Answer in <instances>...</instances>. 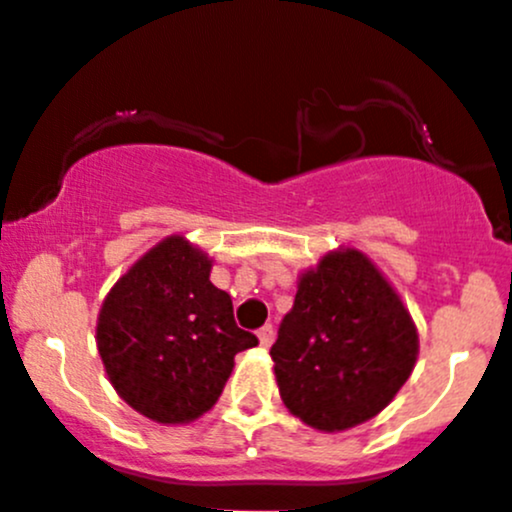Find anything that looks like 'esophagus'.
Segmentation results:
<instances>
[{
	"label": "esophagus",
	"mask_w": 512,
	"mask_h": 512,
	"mask_svg": "<svg viewBox=\"0 0 512 512\" xmlns=\"http://www.w3.org/2000/svg\"><path fill=\"white\" fill-rule=\"evenodd\" d=\"M257 339H260V347H270V344L275 342V329H272V324H265V327L257 332Z\"/></svg>",
	"instance_id": "1"
}]
</instances>
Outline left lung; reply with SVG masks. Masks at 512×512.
Returning a JSON list of instances; mask_svg holds the SVG:
<instances>
[{
	"instance_id": "left-lung-1",
	"label": "left lung",
	"mask_w": 512,
	"mask_h": 512,
	"mask_svg": "<svg viewBox=\"0 0 512 512\" xmlns=\"http://www.w3.org/2000/svg\"><path fill=\"white\" fill-rule=\"evenodd\" d=\"M270 356L289 414L347 431L394 401L416 366L418 332L379 267L339 247L299 275Z\"/></svg>"
}]
</instances>
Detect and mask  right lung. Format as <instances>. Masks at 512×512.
<instances>
[{"label": "right lung", "instance_id": "obj_1", "mask_svg": "<svg viewBox=\"0 0 512 512\" xmlns=\"http://www.w3.org/2000/svg\"><path fill=\"white\" fill-rule=\"evenodd\" d=\"M210 270L208 252L168 235L118 277L98 312L96 347L108 381L133 411L163 426L208 414L235 354L257 347Z\"/></svg>", "mask_w": 512, "mask_h": 512}]
</instances>
